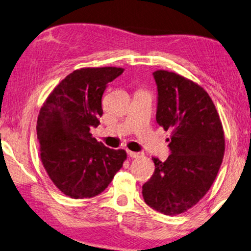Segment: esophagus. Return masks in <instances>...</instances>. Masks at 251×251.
Segmentation results:
<instances>
[{"instance_id":"esophagus-1","label":"esophagus","mask_w":251,"mask_h":251,"mask_svg":"<svg viewBox=\"0 0 251 251\" xmlns=\"http://www.w3.org/2000/svg\"><path fill=\"white\" fill-rule=\"evenodd\" d=\"M127 154H128L129 157H133V158H138V157H142L143 154L140 152H133V151H127Z\"/></svg>"}]
</instances>
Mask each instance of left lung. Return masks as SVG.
<instances>
[{
    "instance_id": "8db88e82",
    "label": "left lung",
    "mask_w": 251,
    "mask_h": 251,
    "mask_svg": "<svg viewBox=\"0 0 251 251\" xmlns=\"http://www.w3.org/2000/svg\"><path fill=\"white\" fill-rule=\"evenodd\" d=\"M156 122L170 130L168 160L152 157L155 170L143 185V198L156 211L174 216L205 196L225 154V135L208 93L182 75L157 70Z\"/></svg>"
}]
</instances>
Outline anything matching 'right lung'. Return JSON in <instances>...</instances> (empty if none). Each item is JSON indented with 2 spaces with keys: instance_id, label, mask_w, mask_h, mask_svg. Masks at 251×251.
<instances>
[{
  "instance_id": "right-lung-1",
  "label": "right lung",
  "mask_w": 251,
  "mask_h": 251,
  "mask_svg": "<svg viewBox=\"0 0 251 251\" xmlns=\"http://www.w3.org/2000/svg\"><path fill=\"white\" fill-rule=\"evenodd\" d=\"M124 69L82 68L67 75L40 110L37 135L42 164L53 184L67 197L101 193L122 169L124 150H111L90 134L102 115L107 85Z\"/></svg>"
}]
</instances>
